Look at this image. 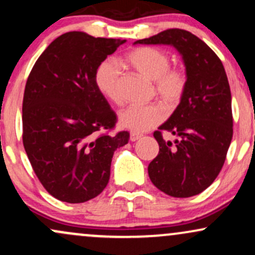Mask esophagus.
<instances>
[{"mask_svg": "<svg viewBox=\"0 0 255 255\" xmlns=\"http://www.w3.org/2000/svg\"><path fill=\"white\" fill-rule=\"evenodd\" d=\"M142 135L141 134H139V133H130V141H136V140H139L140 137H141Z\"/></svg>", "mask_w": 255, "mask_h": 255, "instance_id": "esophagus-1", "label": "esophagus"}]
</instances>
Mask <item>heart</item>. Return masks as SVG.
I'll use <instances>...</instances> for the list:
<instances>
[{
	"label": "heart",
	"instance_id": "heart-1",
	"mask_svg": "<svg viewBox=\"0 0 255 255\" xmlns=\"http://www.w3.org/2000/svg\"><path fill=\"white\" fill-rule=\"evenodd\" d=\"M128 62L140 74L153 81L158 98L168 110H172L182 101L187 90V74L180 68H170V56L159 49L144 46L128 55ZM119 63L105 60L98 66L95 83L99 92L114 103H121ZM164 120V111L158 104L129 105L120 111L119 121L124 128L134 133H142L154 128Z\"/></svg>",
	"mask_w": 255,
	"mask_h": 255
}]
</instances>
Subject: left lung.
Returning a JSON list of instances; mask_svg holds the SVG:
<instances>
[{
	"label": "left lung",
	"mask_w": 255,
	"mask_h": 255,
	"mask_svg": "<svg viewBox=\"0 0 255 255\" xmlns=\"http://www.w3.org/2000/svg\"><path fill=\"white\" fill-rule=\"evenodd\" d=\"M134 44L172 45L182 56L187 90L168 121L153 133L159 153L148 164V176L170 197L197 195L218 176L233 139L231 93L223 63L200 38L180 28ZM163 131L178 139L166 142Z\"/></svg>",
	"instance_id": "8db88e82"
}]
</instances>
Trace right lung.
<instances>
[{"mask_svg":"<svg viewBox=\"0 0 255 255\" xmlns=\"http://www.w3.org/2000/svg\"><path fill=\"white\" fill-rule=\"evenodd\" d=\"M126 39L85 32L57 37L34 63L22 101V142L49 194L79 204L103 192L116 148L128 131L109 134L118 118L95 83L98 66Z\"/></svg>","mask_w":255,"mask_h":255,"instance_id":"right-lung-1","label":"right lung"}]
</instances>
